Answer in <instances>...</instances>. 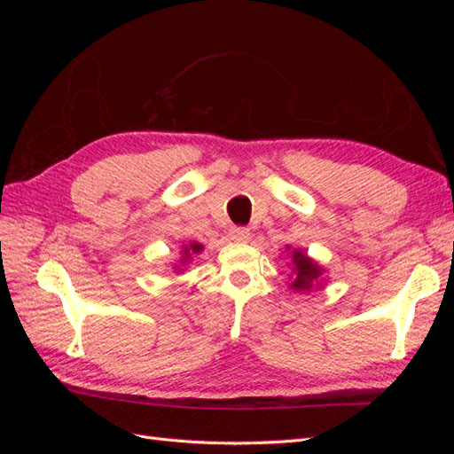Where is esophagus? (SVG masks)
I'll return each instance as SVG.
<instances>
[{
	"label": "esophagus",
	"instance_id": "obj_1",
	"mask_svg": "<svg viewBox=\"0 0 454 454\" xmlns=\"http://www.w3.org/2000/svg\"><path fill=\"white\" fill-rule=\"evenodd\" d=\"M250 231L244 229V227H232L229 231V239L235 240V242H248L250 240Z\"/></svg>",
	"mask_w": 454,
	"mask_h": 454
}]
</instances>
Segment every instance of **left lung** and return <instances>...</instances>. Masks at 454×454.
Instances as JSON below:
<instances>
[{
    "label": "left lung",
    "mask_w": 454,
    "mask_h": 454,
    "mask_svg": "<svg viewBox=\"0 0 454 454\" xmlns=\"http://www.w3.org/2000/svg\"><path fill=\"white\" fill-rule=\"evenodd\" d=\"M287 257H290V265L292 274H290V290L297 294H309L312 290H318V287H324L325 280V269L314 261L305 250L301 248H292V246H286Z\"/></svg>",
    "instance_id": "8db88e82"
}]
</instances>
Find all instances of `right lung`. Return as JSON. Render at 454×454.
Segmentation results:
<instances>
[{
    "instance_id": "obj_1",
    "label": "right lung",
    "mask_w": 454,
    "mask_h": 454,
    "mask_svg": "<svg viewBox=\"0 0 454 454\" xmlns=\"http://www.w3.org/2000/svg\"><path fill=\"white\" fill-rule=\"evenodd\" d=\"M200 252H204V246L200 242H187L182 246L180 250V259L172 263V270L177 274H184V270L187 269V265L193 263V257L199 255Z\"/></svg>"
}]
</instances>
